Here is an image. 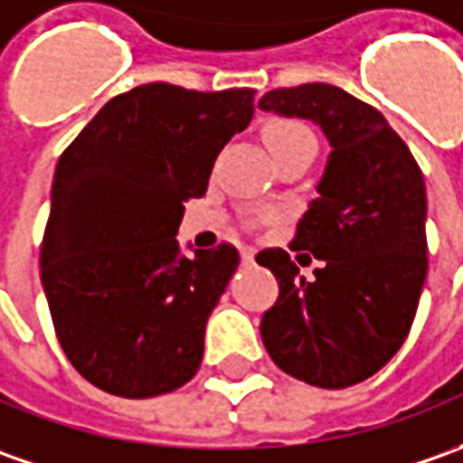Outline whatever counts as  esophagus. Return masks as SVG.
<instances>
[{"label": "esophagus", "mask_w": 463, "mask_h": 463, "mask_svg": "<svg viewBox=\"0 0 463 463\" xmlns=\"http://www.w3.org/2000/svg\"><path fill=\"white\" fill-rule=\"evenodd\" d=\"M253 256H256V250L250 246L241 248V259H243V263H253Z\"/></svg>", "instance_id": "obj_1"}]
</instances>
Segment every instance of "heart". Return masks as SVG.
Instances as JSON below:
<instances>
[{"instance_id": "b5f03b06", "label": "heart", "mask_w": 463, "mask_h": 463, "mask_svg": "<svg viewBox=\"0 0 463 463\" xmlns=\"http://www.w3.org/2000/svg\"><path fill=\"white\" fill-rule=\"evenodd\" d=\"M266 143L274 156L299 148V146H315L317 148V140L312 136V130L307 125L297 120H277L266 128Z\"/></svg>"}]
</instances>
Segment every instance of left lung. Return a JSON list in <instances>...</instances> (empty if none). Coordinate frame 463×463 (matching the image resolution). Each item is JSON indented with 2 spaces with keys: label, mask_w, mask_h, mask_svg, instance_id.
<instances>
[{
  "label": "left lung",
  "mask_w": 463,
  "mask_h": 463,
  "mask_svg": "<svg viewBox=\"0 0 463 463\" xmlns=\"http://www.w3.org/2000/svg\"><path fill=\"white\" fill-rule=\"evenodd\" d=\"M259 107L317 122L333 146L289 246L323 261L315 277H299L284 248L256 256L279 281L263 345L281 372L343 390L376 374L415 320L428 274L422 171L384 115L338 87L274 89Z\"/></svg>",
  "instance_id": "left-lung-1"
}]
</instances>
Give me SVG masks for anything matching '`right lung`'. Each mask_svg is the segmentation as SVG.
<instances>
[{
    "instance_id": "add662e5",
    "label": "right lung",
    "mask_w": 463,
    "mask_h": 463,
    "mask_svg": "<svg viewBox=\"0 0 463 463\" xmlns=\"http://www.w3.org/2000/svg\"><path fill=\"white\" fill-rule=\"evenodd\" d=\"M256 89L143 84L112 97L61 153L41 243L56 338L94 387L143 400L184 387L238 269L220 243L179 253L184 202L253 118Z\"/></svg>"
}]
</instances>
